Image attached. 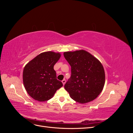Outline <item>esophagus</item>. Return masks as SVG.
Here are the masks:
<instances>
[{
  "label": "esophagus",
  "instance_id": "obj_1",
  "mask_svg": "<svg viewBox=\"0 0 133 133\" xmlns=\"http://www.w3.org/2000/svg\"><path fill=\"white\" fill-rule=\"evenodd\" d=\"M65 82H66L65 79H63V80H62V83H63V85H64V84H65Z\"/></svg>",
  "mask_w": 133,
  "mask_h": 133
}]
</instances>
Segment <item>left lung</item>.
Instances as JSON below:
<instances>
[{
    "label": "left lung",
    "instance_id": "8db88e82",
    "mask_svg": "<svg viewBox=\"0 0 133 133\" xmlns=\"http://www.w3.org/2000/svg\"><path fill=\"white\" fill-rule=\"evenodd\" d=\"M64 56L71 66V76L64 85L70 97L81 104L94 100L105 83V72L101 63L83 50L65 52Z\"/></svg>",
    "mask_w": 133,
    "mask_h": 133
}]
</instances>
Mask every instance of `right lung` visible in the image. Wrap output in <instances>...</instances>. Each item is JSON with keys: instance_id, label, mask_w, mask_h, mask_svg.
<instances>
[{"instance_id": "right-lung-1", "label": "right lung", "mask_w": 133, "mask_h": 133, "mask_svg": "<svg viewBox=\"0 0 133 133\" xmlns=\"http://www.w3.org/2000/svg\"><path fill=\"white\" fill-rule=\"evenodd\" d=\"M60 57L59 53L46 51L40 54L24 68V85L31 97L39 102L50 99L63 86L57 79L54 65Z\"/></svg>"}]
</instances>
